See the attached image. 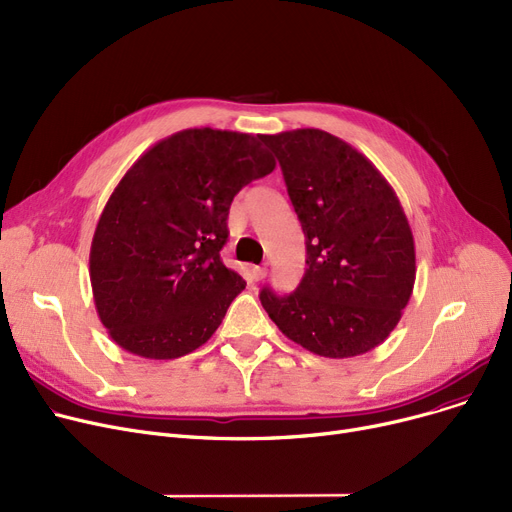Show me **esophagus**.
<instances>
[{
    "label": "esophagus",
    "mask_w": 512,
    "mask_h": 512,
    "mask_svg": "<svg viewBox=\"0 0 512 512\" xmlns=\"http://www.w3.org/2000/svg\"><path fill=\"white\" fill-rule=\"evenodd\" d=\"M249 274H251V280L257 282V280L265 278V274H268V268H265V265H251Z\"/></svg>",
    "instance_id": "1"
}]
</instances>
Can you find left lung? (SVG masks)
Returning <instances> with one entry per match:
<instances>
[{"mask_svg": "<svg viewBox=\"0 0 512 512\" xmlns=\"http://www.w3.org/2000/svg\"><path fill=\"white\" fill-rule=\"evenodd\" d=\"M280 163L301 221L307 268L291 295L259 299L297 345L324 358L379 347L416 280L414 236L399 198L362 152L322 129L259 136Z\"/></svg>", "mask_w": 512, "mask_h": 512, "instance_id": "left-lung-1", "label": "left lung"}]
</instances>
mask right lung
<instances>
[{"label": "right lung", "instance_id": "obj_1", "mask_svg": "<svg viewBox=\"0 0 512 512\" xmlns=\"http://www.w3.org/2000/svg\"><path fill=\"white\" fill-rule=\"evenodd\" d=\"M276 161L251 133L184 129L148 148L98 219L90 280L110 339L146 360L205 345L244 282L219 251L242 186Z\"/></svg>", "mask_w": 512, "mask_h": 512}]
</instances>
